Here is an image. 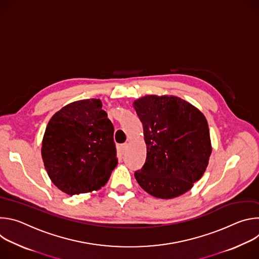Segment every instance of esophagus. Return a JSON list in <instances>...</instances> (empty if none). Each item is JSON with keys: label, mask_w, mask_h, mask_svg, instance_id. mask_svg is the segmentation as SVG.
I'll return each instance as SVG.
<instances>
[{"label": "esophagus", "mask_w": 259, "mask_h": 259, "mask_svg": "<svg viewBox=\"0 0 259 259\" xmlns=\"http://www.w3.org/2000/svg\"><path fill=\"white\" fill-rule=\"evenodd\" d=\"M121 152H122V154H125V152H126V150H127V147H128V144L127 143H123V144H121Z\"/></svg>", "instance_id": "obj_1"}]
</instances>
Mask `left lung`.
Wrapping results in <instances>:
<instances>
[{
  "label": "left lung",
  "mask_w": 259,
  "mask_h": 259,
  "mask_svg": "<svg viewBox=\"0 0 259 259\" xmlns=\"http://www.w3.org/2000/svg\"><path fill=\"white\" fill-rule=\"evenodd\" d=\"M133 107L146 144L145 163L134 173L138 184L159 199L187 193L203 176L212 153L205 116L173 95H145Z\"/></svg>",
  "instance_id": "left-lung-1"
}]
</instances>
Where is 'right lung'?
I'll return each mask as SVG.
<instances>
[{
  "label": "right lung",
  "instance_id": "obj_1",
  "mask_svg": "<svg viewBox=\"0 0 259 259\" xmlns=\"http://www.w3.org/2000/svg\"><path fill=\"white\" fill-rule=\"evenodd\" d=\"M114 126L100 99L71 102L53 115L42 141V159L55 186L72 196L101 189L118 165Z\"/></svg>",
  "mask_w": 259,
  "mask_h": 259
}]
</instances>
